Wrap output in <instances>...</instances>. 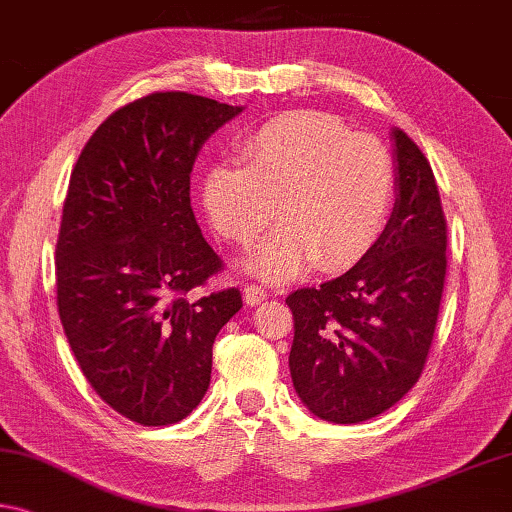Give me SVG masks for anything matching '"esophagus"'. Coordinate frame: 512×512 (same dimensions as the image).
<instances>
[{
	"label": "esophagus",
	"instance_id": "obj_1",
	"mask_svg": "<svg viewBox=\"0 0 512 512\" xmlns=\"http://www.w3.org/2000/svg\"><path fill=\"white\" fill-rule=\"evenodd\" d=\"M264 298H266V289L262 285H253V282H250V285L243 287V300H246V305L250 307L259 305Z\"/></svg>",
	"mask_w": 512,
	"mask_h": 512
}]
</instances>
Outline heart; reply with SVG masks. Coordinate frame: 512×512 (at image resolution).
<instances>
[{
    "label": "heart",
    "instance_id": "heart-1",
    "mask_svg": "<svg viewBox=\"0 0 512 512\" xmlns=\"http://www.w3.org/2000/svg\"><path fill=\"white\" fill-rule=\"evenodd\" d=\"M237 161L209 166L202 209L223 239L248 246L275 218L248 257L266 280H291L316 262L344 269L383 234L394 202V164L376 136L348 132L323 111H289L239 141Z\"/></svg>",
    "mask_w": 512,
    "mask_h": 512
}]
</instances>
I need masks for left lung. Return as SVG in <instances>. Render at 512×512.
<instances>
[{
  "mask_svg": "<svg viewBox=\"0 0 512 512\" xmlns=\"http://www.w3.org/2000/svg\"><path fill=\"white\" fill-rule=\"evenodd\" d=\"M396 198L367 255L321 287L291 291L294 387L316 417L360 424L383 415L424 373L446 280V218L433 168L394 129Z\"/></svg>",
  "mask_w": 512,
  "mask_h": 512,
  "instance_id": "8db88e82",
  "label": "left lung"
}]
</instances>
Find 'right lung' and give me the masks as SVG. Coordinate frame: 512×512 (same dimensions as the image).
<instances>
[{"instance_id":"add662e5","label":"right lung","mask_w":512,"mask_h":512,"mask_svg":"<svg viewBox=\"0 0 512 512\" xmlns=\"http://www.w3.org/2000/svg\"><path fill=\"white\" fill-rule=\"evenodd\" d=\"M241 107L184 91L113 111L72 168L56 239V307L100 399L141 426L198 408L214 339L243 307L237 287L198 300L223 271L191 209V170Z\"/></svg>"}]
</instances>
